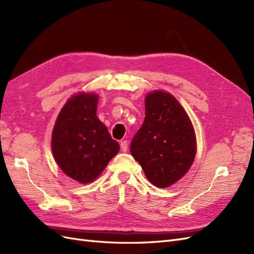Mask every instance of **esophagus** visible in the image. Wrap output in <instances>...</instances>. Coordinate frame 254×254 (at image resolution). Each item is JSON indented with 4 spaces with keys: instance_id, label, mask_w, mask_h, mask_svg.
Instances as JSON below:
<instances>
[{
    "instance_id": "1",
    "label": "esophagus",
    "mask_w": 254,
    "mask_h": 254,
    "mask_svg": "<svg viewBox=\"0 0 254 254\" xmlns=\"http://www.w3.org/2000/svg\"><path fill=\"white\" fill-rule=\"evenodd\" d=\"M120 145H121L122 151L126 152V151H127V148H128V143H127V141H122V142L120 143Z\"/></svg>"
}]
</instances>
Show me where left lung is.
<instances>
[{
  "instance_id": "1",
  "label": "left lung",
  "mask_w": 254,
  "mask_h": 254,
  "mask_svg": "<svg viewBox=\"0 0 254 254\" xmlns=\"http://www.w3.org/2000/svg\"><path fill=\"white\" fill-rule=\"evenodd\" d=\"M132 157L158 188L172 186L187 174L196 155L194 127L179 102L163 91L145 97V119L130 144Z\"/></svg>"
}]
</instances>
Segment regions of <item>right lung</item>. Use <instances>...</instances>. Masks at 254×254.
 <instances>
[{
    "label": "right lung",
    "instance_id": "obj_1",
    "mask_svg": "<svg viewBox=\"0 0 254 254\" xmlns=\"http://www.w3.org/2000/svg\"><path fill=\"white\" fill-rule=\"evenodd\" d=\"M98 95H73L61 109L52 134V151L63 172L79 183L95 180L120 150L96 117Z\"/></svg>",
    "mask_w": 254,
    "mask_h": 254
}]
</instances>
